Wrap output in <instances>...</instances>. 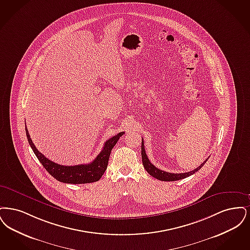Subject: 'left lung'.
<instances>
[{"label":"left lung","mask_w":250,"mask_h":250,"mask_svg":"<svg viewBox=\"0 0 250 250\" xmlns=\"http://www.w3.org/2000/svg\"><path fill=\"white\" fill-rule=\"evenodd\" d=\"M142 162L143 165L145 167V169L146 170V172L150 175H152L153 177L161 180V181H176V180H180L186 178L191 174H195L196 172H198L203 166L204 164L207 163V159L204 163H202L199 167H197L193 171L188 172V173H181V174H173V173H168V172H164L163 170L158 169L156 166H154L152 163L149 162L146 154V149H145V146H144V140L142 139Z\"/></svg>","instance_id":"left-lung-1"}]
</instances>
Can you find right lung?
I'll return each instance as SVG.
<instances>
[{"label": "right lung", "mask_w": 250, "mask_h": 250, "mask_svg": "<svg viewBox=\"0 0 250 250\" xmlns=\"http://www.w3.org/2000/svg\"><path fill=\"white\" fill-rule=\"evenodd\" d=\"M25 130L28 141L33 152L39 160V162L42 163L44 169L58 181L67 184H86L100 180V178L107 168L109 157L112 148L115 146L117 142L119 141L120 137L124 134V132L121 131L105 142L103 150L100 152L92 163L79 164L75 166H64L51 162L46 157H44L42 153L38 151V149L35 147L30 137L27 127L25 128Z\"/></svg>", "instance_id": "right-lung-1"}]
</instances>
